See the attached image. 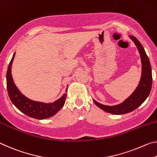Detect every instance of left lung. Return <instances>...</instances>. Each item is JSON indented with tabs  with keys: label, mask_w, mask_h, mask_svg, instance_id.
<instances>
[{
	"label": "left lung",
	"mask_w": 157,
	"mask_h": 157,
	"mask_svg": "<svg viewBox=\"0 0 157 157\" xmlns=\"http://www.w3.org/2000/svg\"><path fill=\"white\" fill-rule=\"evenodd\" d=\"M129 37L136 45L138 50L140 53L141 63H142V74H141L140 81L138 87L127 99L121 104L115 105V106H106V105L99 104L95 100H94V104L100 109L104 111L115 115L128 113L139 107L150 94L151 84H152V75H151L150 60L144 50V48L136 37L132 35H130Z\"/></svg>",
	"instance_id": "8db88e82"
}]
</instances>
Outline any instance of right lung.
<instances>
[{"mask_svg":"<svg viewBox=\"0 0 157 157\" xmlns=\"http://www.w3.org/2000/svg\"><path fill=\"white\" fill-rule=\"evenodd\" d=\"M14 56L15 53H14L9 64L6 75L7 89L10 100L20 111L30 117L37 120H43L53 116L65 104L67 89L66 90L65 93L60 99L50 104L35 101L28 99L19 92L17 86H15L13 78H12L11 67Z\"/></svg>","mask_w":157,"mask_h":157,"instance_id":"add662e5","label":"right lung"}]
</instances>
